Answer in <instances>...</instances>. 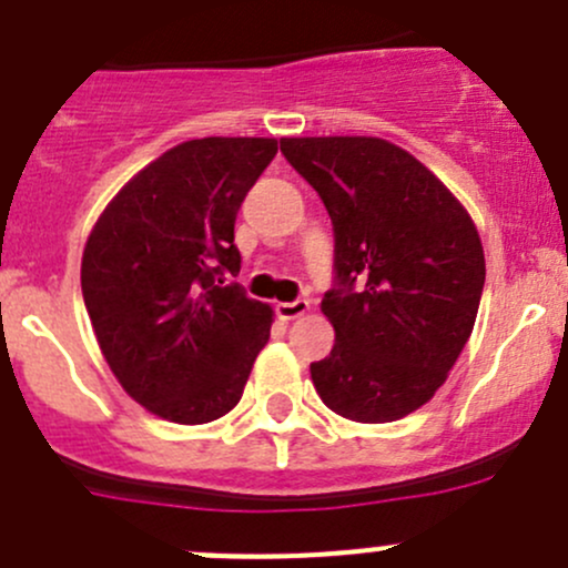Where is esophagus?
<instances>
[{
    "label": "esophagus",
    "instance_id": "1",
    "mask_svg": "<svg viewBox=\"0 0 568 568\" xmlns=\"http://www.w3.org/2000/svg\"><path fill=\"white\" fill-rule=\"evenodd\" d=\"M277 316L283 322H291V320H300V316H305L311 311V302L308 300H296V302H277Z\"/></svg>",
    "mask_w": 568,
    "mask_h": 568
}]
</instances>
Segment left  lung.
I'll return each instance as SVG.
<instances>
[{
    "label": "left lung",
    "mask_w": 568,
    "mask_h": 568,
    "mask_svg": "<svg viewBox=\"0 0 568 568\" xmlns=\"http://www.w3.org/2000/svg\"><path fill=\"white\" fill-rule=\"evenodd\" d=\"M280 151L336 235V288L322 300L336 344L311 364L316 392L347 420H400L432 400L474 333L485 285L474 219L381 136H283Z\"/></svg>",
    "instance_id": "obj_1"
}]
</instances>
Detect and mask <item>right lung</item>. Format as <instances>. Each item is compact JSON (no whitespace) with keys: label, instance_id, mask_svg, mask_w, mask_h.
I'll list each match as a JSON object with an SVG mask.
<instances>
[{"label":"right lung","instance_id":"obj_1","mask_svg":"<svg viewBox=\"0 0 568 568\" xmlns=\"http://www.w3.org/2000/svg\"><path fill=\"white\" fill-rule=\"evenodd\" d=\"M277 153L274 136L187 140L145 164L87 237L81 288L100 353L136 404L201 426L237 406L272 333L241 285L235 219Z\"/></svg>","mask_w":568,"mask_h":568}]
</instances>
